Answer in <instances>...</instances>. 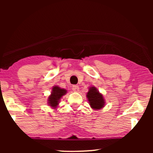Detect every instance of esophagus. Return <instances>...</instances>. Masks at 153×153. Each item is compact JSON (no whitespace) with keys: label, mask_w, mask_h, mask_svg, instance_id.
<instances>
[{"label":"esophagus","mask_w":153,"mask_h":153,"mask_svg":"<svg viewBox=\"0 0 153 153\" xmlns=\"http://www.w3.org/2000/svg\"><path fill=\"white\" fill-rule=\"evenodd\" d=\"M72 90H73L74 92H77L79 90V86H77V85H73V86H72Z\"/></svg>","instance_id":"34e87169"}]
</instances>
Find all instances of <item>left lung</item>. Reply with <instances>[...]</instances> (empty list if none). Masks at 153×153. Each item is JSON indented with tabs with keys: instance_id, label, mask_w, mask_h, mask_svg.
<instances>
[{
	"instance_id": "8db88e82",
	"label": "left lung",
	"mask_w": 153,
	"mask_h": 153,
	"mask_svg": "<svg viewBox=\"0 0 153 153\" xmlns=\"http://www.w3.org/2000/svg\"><path fill=\"white\" fill-rule=\"evenodd\" d=\"M87 98L88 99L89 104L94 109H100L104 107V98L95 87L90 88L89 91L87 93Z\"/></svg>"
}]
</instances>
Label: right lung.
Returning a JSON list of instances; mask_svg holds the SVG:
<instances>
[{
    "label": "right lung",
    "instance_id": "add662e5",
    "mask_svg": "<svg viewBox=\"0 0 153 153\" xmlns=\"http://www.w3.org/2000/svg\"><path fill=\"white\" fill-rule=\"evenodd\" d=\"M67 93V90L60 88L58 86H54L52 90L51 95L48 97V104L52 107L55 108L59 104V100Z\"/></svg>",
    "mask_w": 153,
    "mask_h": 153
}]
</instances>
